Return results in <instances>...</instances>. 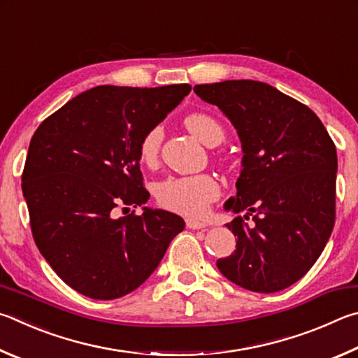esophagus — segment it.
<instances>
[{
	"label": "esophagus",
	"mask_w": 358,
	"mask_h": 358,
	"mask_svg": "<svg viewBox=\"0 0 358 358\" xmlns=\"http://www.w3.org/2000/svg\"><path fill=\"white\" fill-rule=\"evenodd\" d=\"M185 224H187V228H190V229H203V228H206L204 222L195 220V218H187Z\"/></svg>",
	"instance_id": "obj_1"
}]
</instances>
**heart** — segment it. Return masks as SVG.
I'll return each instance as SVG.
<instances>
[{"label":"heart","mask_w":358,"mask_h":358,"mask_svg":"<svg viewBox=\"0 0 358 358\" xmlns=\"http://www.w3.org/2000/svg\"><path fill=\"white\" fill-rule=\"evenodd\" d=\"M184 125L190 134L206 146H217L223 140V129L214 117L204 113H190L185 116ZM163 140L160 125L146 131L140 143V159L144 163L155 162ZM220 189L210 176H180L168 178L155 185V198L160 206L182 215L198 217L208 210L209 204L217 199Z\"/></svg>","instance_id":"heart-1"}]
</instances>
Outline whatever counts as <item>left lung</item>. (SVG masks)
Listing matches in <instances>:
<instances>
[{"mask_svg": "<svg viewBox=\"0 0 358 358\" xmlns=\"http://www.w3.org/2000/svg\"><path fill=\"white\" fill-rule=\"evenodd\" d=\"M218 106L242 143L236 196L224 210L236 252L217 267L243 289L283 291L310 271L335 224L336 148L315 113L277 87L255 80H227L193 87Z\"/></svg>", "mask_w": 358, "mask_h": 358, "instance_id": "1", "label": "left lung"}]
</instances>
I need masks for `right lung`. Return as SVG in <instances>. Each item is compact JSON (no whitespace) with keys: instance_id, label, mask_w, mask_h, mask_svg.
I'll return each instance as SVG.
<instances>
[{"instance_id":"1","label":"right lung","mask_w":358,"mask_h":358,"mask_svg":"<svg viewBox=\"0 0 358 358\" xmlns=\"http://www.w3.org/2000/svg\"><path fill=\"white\" fill-rule=\"evenodd\" d=\"M192 86H96L48 116L31 138L22 176L37 248L58 277L96 300L135 291L184 229L146 208L140 143ZM143 214L115 217L116 207Z\"/></svg>"}]
</instances>
